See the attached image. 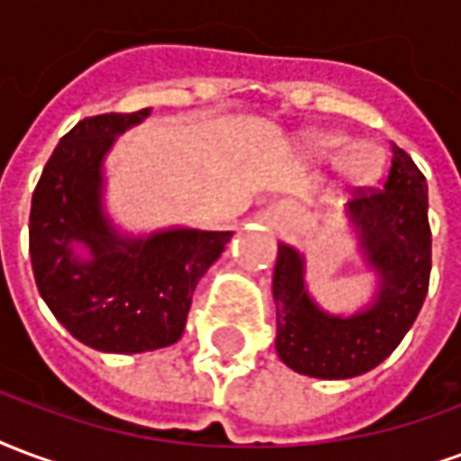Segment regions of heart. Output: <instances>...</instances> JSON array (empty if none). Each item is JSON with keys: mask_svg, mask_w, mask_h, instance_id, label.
Returning a JSON list of instances; mask_svg holds the SVG:
<instances>
[{"mask_svg": "<svg viewBox=\"0 0 461 461\" xmlns=\"http://www.w3.org/2000/svg\"><path fill=\"white\" fill-rule=\"evenodd\" d=\"M307 152L314 159H337L339 179L351 189L375 184L385 167V154L378 144H348V137L341 132H312L307 137Z\"/></svg>", "mask_w": 461, "mask_h": 461, "instance_id": "obj_1", "label": "heart"}]
</instances>
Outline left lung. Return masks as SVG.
I'll return each instance as SVG.
<instances>
[{"label":"left lung","instance_id":"obj_1","mask_svg":"<svg viewBox=\"0 0 461 461\" xmlns=\"http://www.w3.org/2000/svg\"><path fill=\"white\" fill-rule=\"evenodd\" d=\"M344 216L364 263L375 272L371 302L354 314L321 307L307 287V260L294 245L277 243L272 300L277 309L275 348L285 366L312 378L341 381L385 361L420 314L429 285L432 235L428 181L401 147L383 191L358 194Z\"/></svg>","mask_w":461,"mask_h":461}]
</instances>
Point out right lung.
<instances>
[{"label":"right lung","mask_w":461,"mask_h":461,"mask_svg":"<svg viewBox=\"0 0 461 461\" xmlns=\"http://www.w3.org/2000/svg\"><path fill=\"white\" fill-rule=\"evenodd\" d=\"M152 107L80 120L46 161L32 198L29 253L53 317L103 354H142L176 344L198 280L230 230L161 228L122 233L105 211V159Z\"/></svg>","instance_id":"add662e5"}]
</instances>
